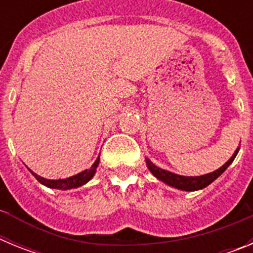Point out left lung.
<instances>
[{"instance_id": "obj_1", "label": "left lung", "mask_w": 253, "mask_h": 253, "mask_svg": "<svg viewBox=\"0 0 253 253\" xmlns=\"http://www.w3.org/2000/svg\"><path fill=\"white\" fill-rule=\"evenodd\" d=\"M240 151V147L234 151L233 156H232L227 162L223 165L222 167H219L218 169L215 171L210 172V173H207V175H202V176H181L177 175V173H173V172H169L167 169H162L160 167H157L152 162L149 158H146V163L147 167H148L149 171L152 172V175L154 177H157L158 180L165 182L169 186L175 187V189L182 190V191H196V190H202L204 187L209 186L214 180L219 177V176L222 175L223 172L229 167L232 162L236 158L237 153Z\"/></svg>"}]
</instances>
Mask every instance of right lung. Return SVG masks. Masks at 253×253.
Here are the masks:
<instances>
[{
    "label": "right lung",
    "mask_w": 253,
    "mask_h": 253,
    "mask_svg": "<svg viewBox=\"0 0 253 253\" xmlns=\"http://www.w3.org/2000/svg\"><path fill=\"white\" fill-rule=\"evenodd\" d=\"M99 163H100V156L96 158L93 165L88 169H84V171L80 172V173H77V175L75 176H71V177L58 178V180H48V178H44L42 177V176L37 175V173L31 171L30 169H29V171H30L31 173H33V176L39 181L40 184L44 185V186L50 187V189L69 190V189H77V187L84 186V184H87V182H88L93 176H95L96 169H97V166H99Z\"/></svg>",
    "instance_id": "right-lung-1"
}]
</instances>
